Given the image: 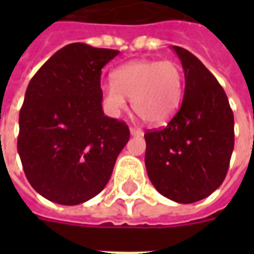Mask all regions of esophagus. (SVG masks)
I'll return each mask as SVG.
<instances>
[{"label": "esophagus", "mask_w": 254, "mask_h": 254, "mask_svg": "<svg viewBox=\"0 0 254 254\" xmlns=\"http://www.w3.org/2000/svg\"><path fill=\"white\" fill-rule=\"evenodd\" d=\"M130 134L132 136H143V130L137 127H130Z\"/></svg>", "instance_id": "34e87169"}]
</instances>
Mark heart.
<instances>
[{
  "label": "heart",
  "mask_w": 254,
  "mask_h": 254,
  "mask_svg": "<svg viewBox=\"0 0 254 254\" xmlns=\"http://www.w3.org/2000/svg\"><path fill=\"white\" fill-rule=\"evenodd\" d=\"M185 91L184 69L176 61L136 60L117 67L113 83L102 85L103 105L113 116L127 109V98L145 124L162 127L176 116Z\"/></svg>",
  "instance_id": "heart-1"
}]
</instances>
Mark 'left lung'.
<instances>
[{"mask_svg": "<svg viewBox=\"0 0 254 254\" xmlns=\"http://www.w3.org/2000/svg\"><path fill=\"white\" fill-rule=\"evenodd\" d=\"M185 72L181 109L167 127L144 134L155 189L181 204L200 201L226 178L234 149V116L224 89L190 52L178 46Z\"/></svg>", "mask_w": 254, "mask_h": 254, "instance_id": "obj_1", "label": "left lung"}]
</instances>
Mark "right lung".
<instances>
[{
  "label": "right lung",
  "mask_w": 254,
  "mask_h": 254,
  "mask_svg": "<svg viewBox=\"0 0 254 254\" xmlns=\"http://www.w3.org/2000/svg\"><path fill=\"white\" fill-rule=\"evenodd\" d=\"M118 53L70 43L27 87L17 152L31 187L50 201L77 205L96 196L127 145V124L102 109V67Z\"/></svg>",
  "instance_id": "right-lung-1"
}]
</instances>
